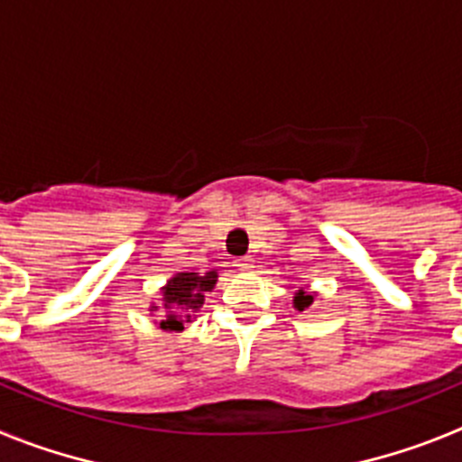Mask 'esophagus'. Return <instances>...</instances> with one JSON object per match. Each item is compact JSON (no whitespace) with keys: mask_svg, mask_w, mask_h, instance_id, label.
Returning <instances> with one entry per match:
<instances>
[{"mask_svg":"<svg viewBox=\"0 0 462 462\" xmlns=\"http://www.w3.org/2000/svg\"><path fill=\"white\" fill-rule=\"evenodd\" d=\"M234 266L238 268V271H252V268H254V261H252L250 256H243V259L236 261Z\"/></svg>","mask_w":462,"mask_h":462,"instance_id":"34e87169","label":"esophagus"}]
</instances>
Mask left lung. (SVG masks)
I'll use <instances>...</instances> for the list:
<instances>
[{
  "label": "left lung",
  "instance_id": "obj_1",
  "mask_svg": "<svg viewBox=\"0 0 462 462\" xmlns=\"http://www.w3.org/2000/svg\"><path fill=\"white\" fill-rule=\"evenodd\" d=\"M314 296H317V293H314V291L308 293L303 287H300L296 291V296H293V308H296L298 312H303V310H308L310 305L314 303Z\"/></svg>",
  "mask_w": 462,
  "mask_h": 462
}]
</instances>
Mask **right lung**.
<instances>
[{
    "instance_id": "1",
    "label": "right lung",
    "mask_w": 462,
    "mask_h": 462,
    "mask_svg": "<svg viewBox=\"0 0 462 462\" xmlns=\"http://www.w3.org/2000/svg\"><path fill=\"white\" fill-rule=\"evenodd\" d=\"M217 271L175 273L159 289V303H150V314L159 312L157 326L162 330H182L194 312L203 308L206 293L217 284Z\"/></svg>"
}]
</instances>
